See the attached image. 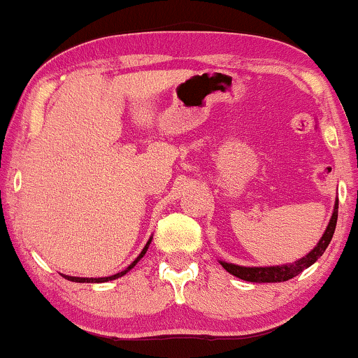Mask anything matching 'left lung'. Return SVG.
Returning <instances> with one entry per match:
<instances>
[{"mask_svg":"<svg viewBox=\"0 0 358 358\" xmlns=\"http://www.w3.org/2000/svg\"><path fill=\"white\" fill-rule=\"evenodd\" d=\"M337 208H339V202H336L334 207V213H332L331 222L327 224L324 234L317 243V246L313 249V251L305 256L300 261L287 264V266H275V267H241V266H234V264H228V262H222V266L227 268L229 273H233L234 277L243 278L246 282H256V283H262V282H285L290 280V278L296 277L298 273H301L305 268H308L311 264H315L317 259L322 256V252L326 251V248L329 246L332 234H334L336 229V223H337Z\"/></svg>","mask_w":358,"mask_h":358,"instance_id":"left-lung-1","label":"left lung"}]
</instances>
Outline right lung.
Returning <instances> with one entry per match:
<instances>
[{
    "label": "right lung",
    "mask_w": 358,
    "mask_h": 358,
    "mask_svg": "<svg viewBox=\"0 0 358 358\" xmlns=\"http://www.w3.org/2000/svg\"><path fill=\"white\" fill-rule=\"evenodd\" d=\"M150 243H151V239H150V241H148V243H146V246L143 248V251H141V252H140V256H138V257H136V259H135V261H134V262H131V264H130V266H129V267H127L124 272H119V273H115V275H110V277H101V278H81V277H68V275H63V277H65V278H68V280H71V282H80V283H99V282H109V280H114V278H119V277H122V275H124V273H127V272H129V271H130V268H134V267H135V264H136V262H138V261H140V259L145 256V252H146V251H148V246H150Z\"/></svg>",
    "instance_id": "1"
}]
</instances>
